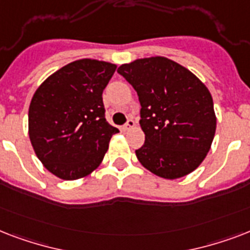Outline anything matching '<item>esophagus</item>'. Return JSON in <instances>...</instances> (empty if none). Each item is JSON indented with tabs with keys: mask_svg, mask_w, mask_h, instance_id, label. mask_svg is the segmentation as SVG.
Segmentation results:
<instances>
[{
	"mask_svg": "<svg viewBox=\"0 0 250 250\" xmlns=\"http://www.w3.org/2000/svg\"><path fill=\"white\" fill-rule=\"evenodd\" d=\"M133 127H135V121H133V119H128L127 123L122 127V129H123V131H128V129L133 128Z\"/></svg>",
	"mask_w": 250,
	"mask_h": 250,
	"instance_id": "obj_1",
	"label": "esophagus"
}]
</instances>
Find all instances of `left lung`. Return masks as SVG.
<instances>
[{"label": "left lung", "instance_id": "left-lung-1", "mask_svg": "<svg viewBox=\"0 0 250 250\" xmlns=\"http://www.w3.org/2000/svg\"><path fill=\"white\" fill-rule=\"evenodd\" d=\"M118 72L135 88L145 143L136 150L143 166L164 179L194 171L211 148L217 117L206 85L182 64L149 57L122 64Z\"/></svg>", "mask_w": 250, "mask_h": 250}]
</instances>
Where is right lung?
<instances>
[{"instance_id": "add662e5", "label": "right lung", "mask_w": 250, "mask_h": 250, "mask_svg": "<svg viewBox=\"0 0 250 250\" xmlns=\"http://www.w3.org/2000/svg\"><path fill=\"white\" fill-rule=\"evenodd\" d=\"M117 70L105 61H74L46 78L33 94L28 135L37 158L63 180L92 174L118 128L105 118L102 92Z\"/></svg>"}]
</instances>
